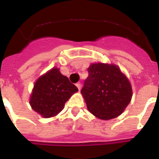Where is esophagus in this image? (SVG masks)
<instances>
[{"label":"esophagus","instance_id":"obj_1","mask_svg":"<svg viewBox=\"0 0 159 159\" xmlns=\"http://www.w3.org/2000/svg\"><path fill=\"white\" fill-rule=\"evenodd\" d=\"M75 85H76V87L78 88L79 90H80V88H81V84H80V83H77V84H75Z\"/></svg>","mask_w":159,"mask_h":159}]
</instances>
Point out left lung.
<instances>
[{"label":"left lung","instance_id":"8db88e82","mask_svg":"<svg viewBox=\"0 0 159 159\" xmlns=\"http://www.w3.org/2000/svg\"><path fill=\"white\" fill-rule=\"evenodd\" d=\"M81 93L88 109L100 119L108 120L120 116L132 97L130 84L116 65L92 64Z\"/></svg>","mask_w":159,"mask_h":159}]
</instances>
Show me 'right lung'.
<instances>
[{"mask_svg": "<svg viewBox=\"0 0 159 159\" xmlns=\"http://www.w3.org/2000/svg\"><path fill=\"white\" fill-rule=\"evenodd\" d=\"M78 88L58 68L53 67L40 76L34 85L30 99L32 109L44 118L57 116Z\"/></svg>", "mask_w": 159, "mask_h": 159, "instance_id": "obj_1", "label": "right lung"}]
</instances>
